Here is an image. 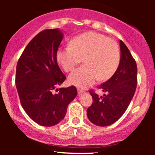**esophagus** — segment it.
<instances>
[{"label":"esophagus","mask_w":155,"mask_h":155,"mask_svg":"<svg viewBox=\"0 0 155 155\" xmlns=\"http://www.w3.org/2000/svg\"><path fill=\"white\" fill-rule=\"evenodd\" d=\"M84 92V91L82 90L81 89H78V94H79V95H81L82 94H83Z\"/></svg>","instance_id":"obj_1"}]
</instances>
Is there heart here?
<instances>
[{
  "instance_id": "heart-1",
  "label": "heart",
  "mask_w": 155,
  "mask_h": 155,
  "mask_svg": "<svg viewBox=\"0 0 155 155\" xmlns=\"http://www.w3.org/2000/svg\"><path fill=\"white\" fill-rule=\"evenodd\" d=\"M70 45L58 48L56 60L65 72H69L83 58L84 65L68 76V82L72 85L87 87L98 78L109 79L118 68L120 56L117 44L101 34H82L73 38Z\"/></svg>"
}]
</instances>
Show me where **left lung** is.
Listing matches in <instances>:
<instances>
[{"mask_svg":"<svg viewBox=\"0 0 155 155\" xmlns=\"http://www.w3.org/2000/svg\"><path fill=\"white\" fill-rule=\"evenodd\" d=\"M120 60L115 73L109 80L101 84L103 97L92 91V104L87 109V115L93 124L107 126L121 117L130 104L137 87L136 62L130 51L120 40Z\"/></svg>","mask_w":155,"mask_h":155,"instance_id":"1","label":"left lung"}]
</instances>
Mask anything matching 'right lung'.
Listing matches in <instances>:
<instances>
[{
  "instance_id": "add662e5",
  "label": "right lung",
  "mask_w": 155,
  "mask_h": 155,
  "mask_svg": "<svg viewBox=\"0 0 155 155\" xmlns=\"http://www.w3.org/2000/svg\"><path fill=\"white\" fill-rule=\"evenodd\" d=\"M63 38L59 29L41 31L27 44L17 64L15 84L21 104L30 118L43 126L60 123L78 94L74 86L52 93L66 78L56 60Z\"/></svg>"
}]
</instances>
